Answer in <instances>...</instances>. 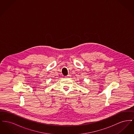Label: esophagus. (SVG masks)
Here are the masks:
<instances>
[{"label":"esophagus","mask_w":134,"mask_h":134,"mask_svg":"<svg viewBox=\"0 0 134 134\" xmlns=\"http://www.w3.org/2000/svg\"><path fill=\"white\" fill-rule=\"evenodd\" d=\"M71 77V75H70V74H69V75H68L67 76H66V77Z\"/></svg>","instance_id":"obj_1"}]
</instances>
